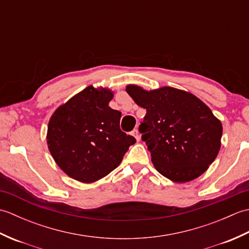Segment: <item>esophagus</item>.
<instances>
[{"label":"esophagus","instance_id":"1","mask_svg":"<svg viewBox=\"0 0 249 249\" xmlns=\"http://www.w3.org/2000/svg\"><path fill=\"white\" fill-rule=\"evenodd\" d=\"M131 135H133V136L135 137L137 141H139V140H140V136H139V131H138V129H134L133 131H131Z\"/></svg>","mask_w":249,"mask_h":249}]
</instances>
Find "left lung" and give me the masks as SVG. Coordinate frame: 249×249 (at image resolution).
<instances>
[{
  "label": "left lung",
  "instance_id": "8db88e82",
  "mask_svg": "<svg viewBox=\"0 0 249 249\" xmlns=\"http://www.w3.org/2000/svg\"><path fill=\"white\" fill-rule=\"evenodd\" d=\"M126 92L146 110L139 131L161 176L186 183L208 170L220 150L223 125L202 100L171 87L146 91L128 84Z\"/></svg>",
  "mask_w": 249,
  "mask_h": 249
}]
</instances>
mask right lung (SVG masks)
Returning <instances> with one entry per match:
<instances>
[{"label":"right lung","instance_id":"add662e5","mask_svg":"<svg viewBox=\"0 0 249 249\" xmlns=\"http://www.w3.org/2000/svg\"><path fill=\"white\" fill-rule=\"evenodd\" d=\"M113 92L89 86L51 115L47 144L68 177L94 183L118 167L136 139L120 128L122 113L109 107Z\"/></svg>","mask_w":249,"mask_h":249}]
</instances>
